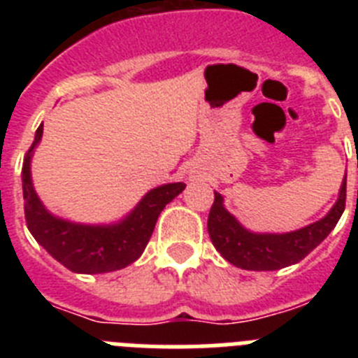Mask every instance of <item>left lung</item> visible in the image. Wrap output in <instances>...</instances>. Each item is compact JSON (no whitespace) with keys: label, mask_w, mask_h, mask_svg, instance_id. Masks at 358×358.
<instances>
[{"label":"left lung","mask_w":358,"mask_h":358,"mask_svg":"<svg viewBox=\"0 0 358 358\" xmlns=\"http://www.w3.org/2000/svg\"><path fill=\"white\" fill-rule=\"evenodd\" d=\"M222 201V195L215 194L208 217V233L215 249L235 267L245 271H278L301 262L337 226L346 208V176L339 199L327 217L285 235H256L243 229L236 218L226 211Z\"/></svg>","instance_id":"8db88e82"}]
</instances>
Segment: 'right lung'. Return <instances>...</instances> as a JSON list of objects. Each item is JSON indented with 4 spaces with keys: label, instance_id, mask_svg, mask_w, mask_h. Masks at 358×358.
<instances>
[{
    "label": "right lung",
    "instance_id": "add662e5",
    "mask_svg": "<svg viewBox=\"0 0 358 358\" xmlns=\"http://www.w3.org/2000/svg\"><path fill=\"white\" fill-rule=\"evenodd\" d=\"M41 136L43 125L37 129L36 140L28 148L23 163L24 218L34 238L73 273H110L138 260L147 248L159 213L185 189V182H172L150 189L136 210L116 226H82L66 222L44 210L31 186L30 157Z\"/></svg>",
    "mask_w": 358,
    "mask_h": 358
}]
</instances>
